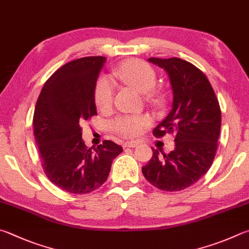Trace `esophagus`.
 Here are the masks:
<instances>
[{
    "mask_svg": "<svg viewBox=\"0 0 249 249\" xmlns=\"http://www.w3.org/2000/svg\"><path fill=\"white\" fill-rule=\"evenodd\" d=\"M139 142H126L123 143V147L124 148H134L138 146Z\"/></svg>",
    "mask_w": 249,
    "mask_h": 249,
    "instance_id": "obj_1",
    "label": "esophagus"
}]
</instances>
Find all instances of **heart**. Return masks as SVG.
<instances>
[{"mask_svg": "<svg viewBox=\"0 0 249 249\" xmlns=\"http://www.w3.org/2000/svg\"><path fill=\"white\" fill-rule=\"evenodd\" d=\"M115 81L138 90L139 92L148 94L153 101H158L157 93L152 90L157 84V74L152 67L142 60H128L116 67L112 73ZM114 87L107 76H101L97 80L93 90V99L96 106L101 110H107L112 106ZM150 123L147 115L119 116L114 121V128L123 136L135 137L142 132V127Z\"/></svg>", "mask_w": 249, "mask_h": 249, "instance_id": "obj_1", "label": "heart"}]
</instances>
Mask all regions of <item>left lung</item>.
<instances>
[{"label": "left lung", "instance_id": "left-lung-1", "mask_svg": "<svg viewBox=\"0 0 249 249\" xmlns=\"http://www.w3.org/2000/svg\"><path fill=\"white\" fill-rule=\"evenodd\" d=\"M148 61L168 73L173 103L168 116L153 129L156 137L175 134L169 155L152 148L142 174L153 186L178 192L195 184L213 162L221 128V110L211 84L195 65L178 57Z\"/></svg>", "mask_w": 249, "mask_h": 249}]
</instances>
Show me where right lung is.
Wrapping results in <instances>:
<instances>
[{"label":"right lung","mask_w":249,"mask_h":249,"mask_svg":"<svg viewBox=\"0 0 249 249\" xmlns=\"http://www.w3.org/2000/svg\"><path fill=\"white\" fill-rule=\"evenodd\" d=\"M105 62V56H87L66 63L46 81L35 107L34 135L44 173L71 194L100 187L123 151L111 140L92 150L81 138V122L97 115L93 90Z\"/></svg>","instance_id":"add662e5"}]
</instances>
